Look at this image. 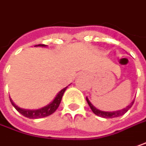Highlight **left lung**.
Returning <instances> with one entry per match:
<instances>
[{"label":"left lung","instance_id":"obj_1","mask_svg":"<svg viewBox=\"0 0 146 146\" xmlns=\"http://www.w3.org/2000/svg\"><path fill=\"white\" fill-rule=\"evenodd\" d=\"M86 100H87V103L88 104L90 105L91 110L93 111V113L94 114H96L97 116H99V117H102L104 118H113V117H120V116H122L123 114L127 112L128 110L131 108V106L133 105L134 104V101L130 104L129 106H127V108H125L124 109L122 110H119V111H115V112H104V111H100L97 109L95 107L92 105V104L90 102V100L88 99V98H86Z\"/></svg>","mask_w":146,"mask_h":146}]
</instances>
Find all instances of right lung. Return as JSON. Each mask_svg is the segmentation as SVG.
<instances>
[{
	"label": "right lung",
	"instance_id": "1",
	"mask_svg": "<svg viewBox=\"0 0 146 146\" xmlns=\"http://www.w3.org/2000/svg\"><path fill=\"white\" fill-rule=\"evenodd\" d=\"M37 46H42V47H44L45 45L43 44H39V45H37ZM66 87L64 88L63 90H62L61 91L58 93V94L56 95V97L54 98V100L48 106L40 108V109H37V110H27V109H22L20 108H19L18 106H16L13 101L11 100V103L12 105L15 107V108L18 111L19 113H21L23 116H25L28 118H31V119H35V118H42V117H48L49 115L52 114L54 113L55 111L57 109V108L60 105V103H61V100H62V96H63V94L64 92L66 91Z\"/></svg>",
	"mask_w": 146,
	"mask_h": 146
}]
</instances>
